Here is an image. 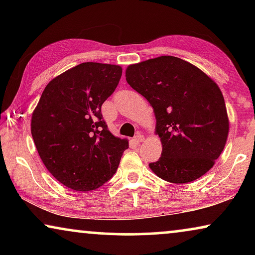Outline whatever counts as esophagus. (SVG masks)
Wrapping results in <instances>:
<instances>
[{
	"label": "esophagus",
	"mask_w": 255,
	"mask_h": 255,
	"mask_svg": "<svg viewBox=\"0 0 255 255\" xmlns=\"http://www.w3.org/2000/svg\"><path fill=\"white\" fill-rule=\"evenodd\" d=\"M133 140H134L135 144H140V142L144 140V135H142L141 133H137V134H135V137H134Z\"/></svg>",
	"instance_id": "1"
}]
</instances>
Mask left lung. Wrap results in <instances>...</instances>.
<instances>
[{"label": "left lung", "instance_id": "obj_1", "mask_svg": "<svg viewBox=\"0 0 255 255\" xmlns=\"http://www.w3.org/2000/svg\"><path fill=\"white\" fill-rule=\"evenodd\" d=\"M125 76L154 110L162 153L149 168L172 183L191 182L210 170L229 133L218 86L196 66L172 55L128 66Z\"/></svg>", "mask_w": 255, "mask_h": 255}]
</instances>
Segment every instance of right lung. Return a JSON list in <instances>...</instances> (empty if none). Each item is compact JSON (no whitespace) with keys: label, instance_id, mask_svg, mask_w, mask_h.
I'll return each instance as SVG.
<instances>
[{"label":"right lung","instance_id":"1","mask_svg":"<svg viewBox=\"0 0 255 255\" xmlns=\"http://www.w3.org/2000/svg\"><path fill=\"white\" fill-rule=\"evenodd\" d=\"M121 76L120 66L83 62L52 80L33 111L31 133L41 161L71 189L100 188L128 147L108 130L101 111Z\"/></svg>","mask_w":255,"mask_h":255}]
</instances>
